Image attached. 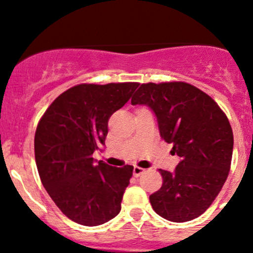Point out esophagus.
Here are the masks:
<instances>
[{"instance_id": "obj_1", "label": "esophagus", "mask_w": 253, "mask_h": 253, "mask_svg": "<svg viewBox=\"0 0 253 253\" xmlns=\"http://www.w3.org/2000/svg\"><path fill=\"white\" fill-rule=\"evenodd\" d=\"M142 174H144V169H142V168L139 167H134L133 168V176L134 177H139Z\"/></svg>"}]
</instances>
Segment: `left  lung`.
<instances>
[{"instance_id": "8db88e82", "label": "left lung", "mask_w": 253, "mask_h": 253, "mask_svg": "<svg viewBox=\"0 0 253 253\" xmlns=\"http://www.w3.org/2000/svg\"><path fill=\"white\" fill-rule=\"evenodd\" d=\"M131 104L154 111L160 136L181 158L174 172L159 170L163 186L149 196L153 209L174 223L197 218L230 171L234 136L228 117L208 94L185 82L142 84Z\"/></svg>"}]
</instances>
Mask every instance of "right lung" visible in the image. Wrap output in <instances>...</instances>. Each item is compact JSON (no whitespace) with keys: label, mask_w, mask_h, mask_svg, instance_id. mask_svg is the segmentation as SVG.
Instances as JSON below:
<instances>
[{"label":"right lung","mask_w":253,"mask_h":253,"mask_svg":"<svg viewBox=\"0 0 253 253\" xmlns=\"http://www.w3.org/2000/svg\"><path fill=\"white\" fill-rule=\"evenodd\" d=\"M139 83L78 84L52 101L38 124L35 163L51 200L67 218L85 226L111 220L121 211L133 167L94 164L105 145L109 119Z\"/></svg>","instance_id":"add662e5"}]
</instances>
